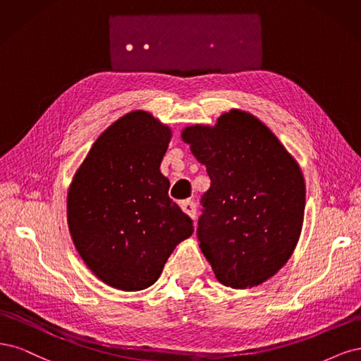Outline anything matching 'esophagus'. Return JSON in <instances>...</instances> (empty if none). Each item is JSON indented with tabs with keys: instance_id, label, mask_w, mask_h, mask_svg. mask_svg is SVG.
<instances>
[{
	"instance_id": "obj_1",
	"label": "esophagus",
	"mask_w": 361,
	"mask_h": 361,
	"mask_svg": "<svg viewBox=\"0 0 361 361\" xmlns=\"http://www.w3.org/2000/svg\"><path fill=\"white\" fill-rule=\"evenodd\" d=\"M181 210L192 219L196 217V204L193 201H183L181 202Z\"/></svg>"
}]
</instances>
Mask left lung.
I'll use <instances>...</instances> for the list:
<instances>
[{"label": "left lung", "mask_w": 361, "mask_h": 361, "mask_svg": "<svg viewBox=\"0 0 361 361\" xmlns=\"http://www.w3.org/2000/svg\"><path fill=\"white\" fill-rule=\"evenodd\" d=\"M181 137L212 180L197 220L204 257L225 286L261 285L300 238L306 184L298 164L269 127L240 109L213 127H185Z\"/></svg>", "instance_id": "obj_1"}]
</instances>
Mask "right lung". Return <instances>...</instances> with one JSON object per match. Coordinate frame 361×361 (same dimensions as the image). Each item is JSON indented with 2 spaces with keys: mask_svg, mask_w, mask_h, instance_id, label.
I'll return each instance as SVG.
<instances>
[{
  "mask_svg": "<svg viewBox=\"0 0 361 361\" xmlns=\"http://www.w3.org/2000/svg\"><path fill=\"white\" fill-rule=\"evenodd\" d=\"M171 129L145 111L123 115L92 144L67 193V222L80 258L121 290L153 285L192 219L168 196L160 172Z\"/></svg>",
  "mask_w": 361,
  "mask_h": 361,
  "instance_id": "add662e5",
  "label": "right lung"
}]
</instances>
